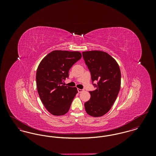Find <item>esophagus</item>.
<instances>
[{
    "label": "esophagus",
    "instance_id": "34e87169",
    "mask_svg": "<svg viewBox=\"0 0 156 156\" xmlns=\"http://www.w3.org/2000/svg\"><path fill=\"white\" fill-rule=\"evenodd\" d=\"M83 90H84V89H78V91L79 93H81L82 92H83Z\"/></svg>",
    "mask_w": 156,
    "mask_h": 156
}]
</instances>
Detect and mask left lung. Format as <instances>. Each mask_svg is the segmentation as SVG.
I'll use <instances>...</instances> for the list:
<instances>
[{
	"label": "left lung",
	"instance_id": "1",
	"mask_svg": "<svg viewBox=\"0 0 156 156\" xmlns=\"http://www.w3.org/2000/svg\"><path fill=\"white\" fill-rule=\"evenodd\" d=\"M82 55L92 81H98L97 89L89 91L90 98L84 104L85 109L90 116L101 117L111 109L118 95L120 69L116 61L107 52L93 50L83 51Z\"/></svg>",
	"mask_w": 156,
	"mask_h": 156
}]
</instances>
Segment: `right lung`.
Returning a JSON list of instances; mask_svg holds the SVG:
<instances>
[{"label": "right lung", "mask_w": 156, "mask_h": 156, "mask_svg": "<svg viewBox=\"0 0 156 156\" xmlns=\"http://www.w3.org/2000/svg\"><path fill=\"white\" fill-rule=\"evenodd\" d=\"M81 57L79 51L54 50L44 57L38 66V94L46 109L54 116L67 113L78 93L76 87L62 84L68 77L70 68Z\"/></svg>", "instance_id": "1"}]
</instances>
